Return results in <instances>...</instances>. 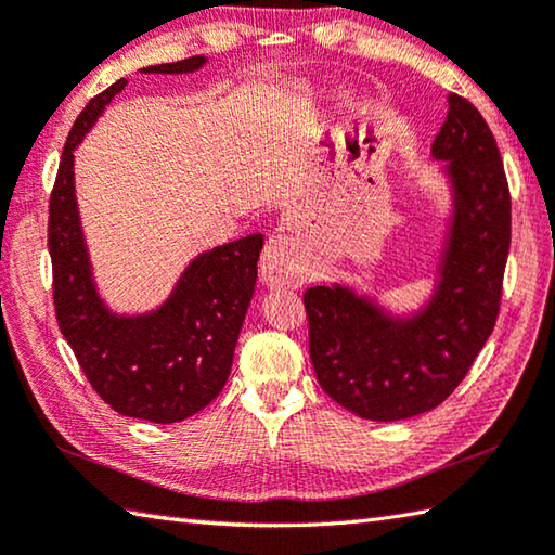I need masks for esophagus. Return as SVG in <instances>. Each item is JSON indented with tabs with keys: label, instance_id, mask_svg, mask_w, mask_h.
Masks as SVG:
<instances>
[{
	"label": "esophagus",
	"instance_id": "esophagus-1",
	"mask_svg": "<svg viewBox=\"0 0 555 555\" xmlns=\"http://www.w3.org/2000/svg\"><path fill=\"white\" fill-rule=\"evenodd\" d=\"M259 274H262V281L271 288H298L306 284L308 269L300 262L296 245H293L286 233L269 235V241L262 249V259H259Z\"/></svg>",
	"mask_w": 555,
	"mask_h": 555
}]
</instances>
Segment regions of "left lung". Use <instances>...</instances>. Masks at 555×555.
<instances>
[{"mask_svg":"<svg viewBox=\"0 0 555 555\" xmlns=\"http://www.w3.org/2000/svg\"><path fill=\"white\" fill-rule=\"evenodd\" d=\"M430 158L450 190L436 279L418 310L392 312L346 284L306 291L314 375L336 404L401 421L448 399L493 332L509 249V192L495 139L466 98L448 95Z\"/></svg>","mask_w":555,"mask_h":555,"instance_id":"obj_1","label":"left lung"}]
</instances>
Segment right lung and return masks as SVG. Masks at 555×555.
<instances>
[{"mask_svg": "<svg viewBox=\"0 0 555 555\" xmlns=\"http://www.w3.org/2000/svg\"><path fill=\"white\" fill-rule=\"evenodd\" d=\"M204 54L154 64L144 74H192ZM127 79L91 98L76 117L50 194L48 247L54 314L64 339L105 404L151 423H178L219 397L257 284L262 233L204 249L158 308L119 314L98 293L74 184V151Z\"/></svg>", "mask_w": 555, "mask_h": 555, "instance_id": "add662e5", "label": "right lung"}]
</instances>
